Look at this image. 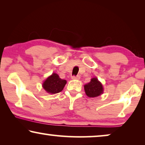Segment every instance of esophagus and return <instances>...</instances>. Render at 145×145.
Here are the masks:
<instances>
[{"mask_svg":"<svg viewBox=\"0 0 145 145\" xmlns=\"http://www.w3.org/2000/svg\"><path fill=\"white\" fill-rule=\"evenodd\" d=\"M80 78V76L79 75H77V76H72V79L73 80H79Z\"/></svg>","mask_w":145,"mask_h":145,"instance_id":"esophagus-1","label":"esophagus"}]
</instances>
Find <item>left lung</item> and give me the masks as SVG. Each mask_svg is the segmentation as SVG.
<instances>
[{
  "instance_id": "8db88e82",
  "label": "left lung",
  "mask_w": 145,
  "mask_h": 145,
  "mask_svg": "<svg viewBox=\"0 0 145 145\" xmlns=\"http://www.w3.org/2000/svg\"><path fill=\"white\" fill-rule=\"evenodd\" d=\"M84 90L86 94L90 98L98 97L103 93L102 84L99 82L97 78L91 79L90 82L84 85Z\"/></svg>"
}]
</instances>
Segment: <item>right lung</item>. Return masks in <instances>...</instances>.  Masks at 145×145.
<instances>
[{"mask_svg":"<svg viewBox=\"0 0 145 145\" xmlns=\"http://www.w3.org/2000/svg\"><path fill=\"white\" fill-rule=\"evenodd\" d=\"M67 81L59 78L56 73H53L44 81L43 87L49 94H57L61 92L66 84Z\"/></svg>","mask_w":145,"mask_h":145,"instance_id":"right-lung-1","label":"right lung"}]
</instances>
